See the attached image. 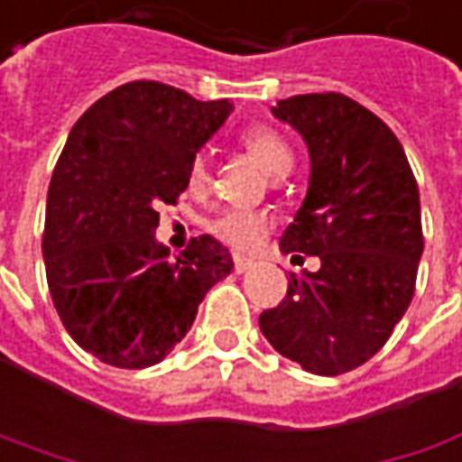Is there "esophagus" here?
Wrapping results in <instances>:
<instances>
[{
	"instance_id": "1",
	"label": "esophagus",
	"mask_w": 462,
	"mask_h": 462,
	"mask_svg": "<svg viewBox=\"0 0 462 462\" xmlns=\"http://www.w3.org/2000/svg\"><path fill=\"white\" fill-rule=\"evenodd\" d=\"M248 269H253V261H248V258H235V273H245Z\"/></svg>"
}]
</instances>
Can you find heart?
<instances>
[{
    "instance_id": "b5f03b06",
    "label": "heart",
    "mask_w": 462,
    "mask_h": 462,
    "mask_svg": "<svg viewBox=\"0 0 462 462\" xmlns=\"http://www.w3.org/2000/svg\"><path fill=\"white\" fill-rule=\"evenodd\" d=\"M240 147L248 152L253 162L263 172H269L273 178H282L284 172H290L291 162H294V152H291L290 142L271 126L255 124L240 134ZM186 183L189 191L201 193L209 186V162L207 154H193L186 171ZM269 217L261 211L251 209H227L219 217H214L209 225V232L225 243L227 248L237 253H253L258 251L269 235Z\"/></svg>"
}]
</instances>
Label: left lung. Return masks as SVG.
Instances as JSON below:
<instances>
[{
  "instance_id": "8db88e82",
  "label": "left lung",
  "mask_w": 462,
  "mask_h": 462,
  "mask_svg": "<svg viewBox=\"0 0 462 462\" xmlns=\"http://www.w3.org/2000/svg\"><path fill=\"white\" fill-rule=\"evenodd\" d=\"M310 150V189L282 251L318 255L290 273L284 300L261 312L269 344L315 374L372 359L409 310L424 251L419 186L398 136L341 92H310L273 108Z\"/></svg>"
}]
</instances>
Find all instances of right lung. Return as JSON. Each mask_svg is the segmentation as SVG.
<instances>
[{
  "label": "right lung",
  "instance_id": "1",
  "mask_svg": "<svg viewBox=\"0 0 462 462\" xmlns=\"http://www.w3.org/2000/svg\"><path fill=\"white\" fill-rule=\"evenodd\" d=\"M232 106L136 79L92 103L53 168L43 261L51 300L71 338L121 370L162 362L189 333L232 255L199 235L178 258L154 240L162 204Z\"/></svg>",
  "mask_w": 462,
  "mask_h": 462
}]
</instances>
